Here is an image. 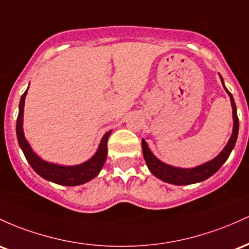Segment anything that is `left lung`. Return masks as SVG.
I'll return each mask as SVG.
<instances>
[{"label": "left lung", "instance_id": "1", "mask_svg": "<svg viewBox=\"0 0 249 249\" xmlns=\"http://www.w3.org/2000/svg\"><path fill=\"white\" fill-rule=\"evenodd\" d=\"M221 82L223 85L222 77ZM223 88L227 91V94L230 95L231 108H233V133H231L230 141L226 144V147L223 148L222 152L220 153L216 158H214L213 160L206 162V163L201 164V166L194 167V168H178V167L169 166V164L159 160V159L150 152V149L148 148L147 142L144 141V140H142V152H143L144 161H146L148 168H149L153 175H155L156 178L164 181V182H168L177 186H183L205 181L206 178H211L212 175L215 174L217 170L221 168V166L225 163L226 160H227L228 156H230L231 153V150H233L234 146H235L237 134H239V119H237L236 106L235 102H234L233 95L228 91V89L225 87V85H223Z\"/></svg>", "mask_w": 249, "mask_h": 249}]
</instances>
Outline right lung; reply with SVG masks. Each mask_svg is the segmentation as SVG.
Returning <instances> with one entry per match:
<instances>
[{
	"label": "right lung",
	"mask_w": 249,
	"mask_h": 249,
	"mask_svg": "<svg viewBox=\"0 0 249 249\" xmlns=\"http://www.w3.org/2000/svg\"><path fill=\"white\" fill-rule=\"evenodd\" d=\"M27 90L24 91L23 95L21 96V100H19L18 116V121H16V135H18L19 147H21L22 152H23L30 166L33 167V169L40 177L61 186H79L93 180L99 174L100 170L102 169L106 159H107V142L111 130L103 135L101 142H100L99 149L95 153L93 158H90L88 161L83 162V163L77 164V166H61V164L52 163V162L42 160L41 158H38L33 152L32 147H30V144L28 143L26 138H24L23 107Z\"/></svg>",
	"instance_id": "right-lung-1"
}]
</instances>
